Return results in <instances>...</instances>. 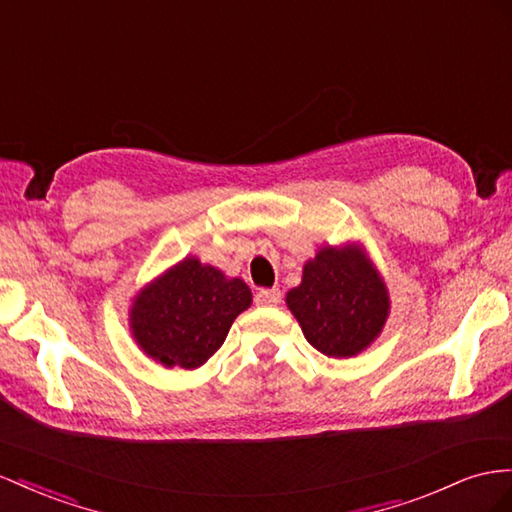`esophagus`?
Returning a JSON list of instances; mask_svg holds the SVG:
<instances>
[{
  "mask_svg": "<svg viewBox=\"0 0 512 512\" xmlns=\"http://www.w3.org/2000/svg\"><path fill=\"white\" fill-rule=\"evenodd\" d=\"M282 299V293L278 288H260L256 293L258 306H278Z\"/></svg>",
  "mask_w": 512,
  "mask_h": 512,
  "instance_id": "esophagus-1",
  "label": "esophagus"
}]
</instances>
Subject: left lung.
<instances>
[{"mask_svg":"<svg viewBox=\"0 0 512 512\" xmlns=\"http://www.w3.org/2000/svg\"><path fill=\"white\" fill-rule=\"evenodd\" d=\"M286 306L303 336L327 357L347 359L375 342L390 316V293L362 243L323 245L303 265Z\"/></svg>","mask_w":512,"mask_h":512,"instance_id":"obj_1","label":"left lung"}]
</instances>
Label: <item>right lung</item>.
Returning <instances> with one entry per match:
<instances>
[{
	"label": "right lung",
	"mask_w": 512,
	"mask_h": 512,
	"mask_svg": "<svg viewBox=\"0 0 512 512\" xmlns=\"http://www.w3.org/2000/svg\"><path fill=\"white\" fill-rule=\"evenodd\" d=\"M252 290L196 256H185L137 290L129 329L146 357L165 368L196 370L222 347Z\"/></svg>",
	"instance_id": "obj_1"
}]
</instances>
